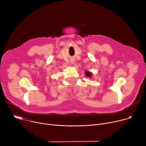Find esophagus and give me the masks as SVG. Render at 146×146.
I'll use <instances>...</instances> for the list:
<instances>
[{
    "mask_svg": "<svg viewBox=\"0 0 146 146\" xmlns=\"http://www.w3.org/2000/svg\"><path fill=\"white\" fill-rule=\"evenodd\" d=\"M75 61H76L75 59H70V63L72 64H74Z\"/></svg>",
    "mask_w": 146,
    "mask_h": 146,
    "instance_id": "34e87169",
    "label": "esophagus"
}]
</instances>
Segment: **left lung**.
<instances>
[{
    "label": "left lung",
    "mask_w": 146,
    "mask_h": 146,
    "mask_svg": "<svg viewBox=\"0 0 146 146\" xmlns=\"http://www.w3.org/2000/svg\"><path fill=\"white\" fill-rule=\"evenodd\" d=\"M85 75L87 77H90V78H91L92 77V74L91 72H88V71H86L85 72Z\"/></svg>",
    "instance_id": "1"
}]
</instances>
